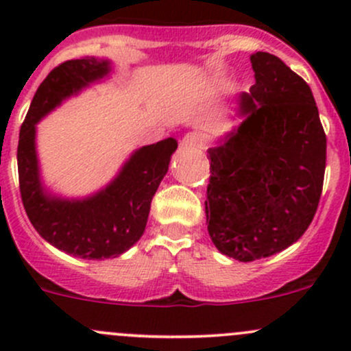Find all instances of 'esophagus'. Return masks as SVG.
<instances>
[{"mask_svg": "<svg viewBox=\"0 0 351 351\" xmlns=\"http://www.w3.org/2000/svg\"><path fill=\"white\" fill-rule=\"evenodd\" d=\"M182 149H202L207 146V137L202 132H189L182 141H180Z\"/></svg>", "mask_w": 351, "mask_h": 351, "instance_id": "esophagus-1", "label": "esophagus"}]
</instances>
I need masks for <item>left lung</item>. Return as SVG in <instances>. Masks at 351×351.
I'll return each instance as SVG.
<instances>
[{
    "label": "left lung",
    "mask_w": 351,
    "mask_h": 351,
    "mask_svg": "<svg viewBox=\"0 0 351 351\" xmlns=\"http://www.w3.org/2000/svg\"><path fill=\"white\" fill-rule=\"evenodd\" d=\"M254 84L238 97L241 122L208 149L205 215L222 254L253 261L280 253L316 214L326 136L309 84L268 52L250 58Z\"/></svg>",
    "instance_id": "obj_1"
}]
</instances>
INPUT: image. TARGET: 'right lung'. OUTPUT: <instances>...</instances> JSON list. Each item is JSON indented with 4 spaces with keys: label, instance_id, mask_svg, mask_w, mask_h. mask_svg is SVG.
Masks as SVG:
<instances>
[{
    "label": "right lung",
    "instance_id": "right-lung-1",
    "mask_svg": "<svg viewBox=\"0 0 351 351\" xmlns=\"http://www.w3.org/2000/svg\"><path fill=\"white\" fill-rule=\"evenodd\" d=\"M112 69L108 59L62 62L42 81L20 129L16 159L25 212L45 241L83 260L117 258L139 241L151 200L178 147L173 137L139 147L113 180L91 195L62 197L47 189L37 154V123L67 98L107 80Z\"/></svg>",
    "mask_w": 351,
    "mask_h": 351
}]
</instances>
